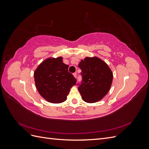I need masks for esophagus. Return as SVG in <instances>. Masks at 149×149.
Instances as JSON below:
<instances>
[{
    "label": "esophagus",
    "mask_w": 149,
    "mask_h": 149,
    "mask_svg": "<svg viewBox=\"0 0 149 149\" xmlns=\"http://www.w3.org/2000/svg\"><path fill=\"white\" fill-rule=\"evenodd\" d=\"M73 75H74V77L76 78V77H77V73H76V72H75V73H73Z\"/></svg>",
    "instance_id": "esophagus-1"
}]
</instances>
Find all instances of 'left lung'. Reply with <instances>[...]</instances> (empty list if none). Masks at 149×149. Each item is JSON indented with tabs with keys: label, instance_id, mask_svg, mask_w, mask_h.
I'll list each match as a JSON object with an SVG mask.
<instances>
[{
	"label": "left lung",
	"instance_id": "obj_1",
	"mask_svg": "<svg viewBox=\"0 0 149 149\" xmlns=\"http://www.w3.org/2000/svg\"><path fill=\"white\" fill-rule=\"evenodd\" d=\"M82 81L78 90L83 100L88 103L101 100L109 91L113 78L111 69L97 57H86L79 63Z\"/></svg>",
	"mask_w": 149,
	"mask_h": 149
}]
</instances>
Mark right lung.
Returning a JSON list of instances; mask_svg holds the SVG:
<instances>
[{
    "label": "right lung",
    "mask_w": 149,
    "mask_h": 149,
    "mask_svg": "<svg viewBox=\"0 0 149 149\" xmlns=\"http://www.w3.org/2000/svg\"><path fill=\"white\" fill-rule=\"evenodd\" d=\"M63 58H48L40 64L34 73L36 88L44 99L52 103L66 101L70 88L76 79L68 72Z\"/></svg>",
    "instance_id": "obj_1"
}]
</instances>
